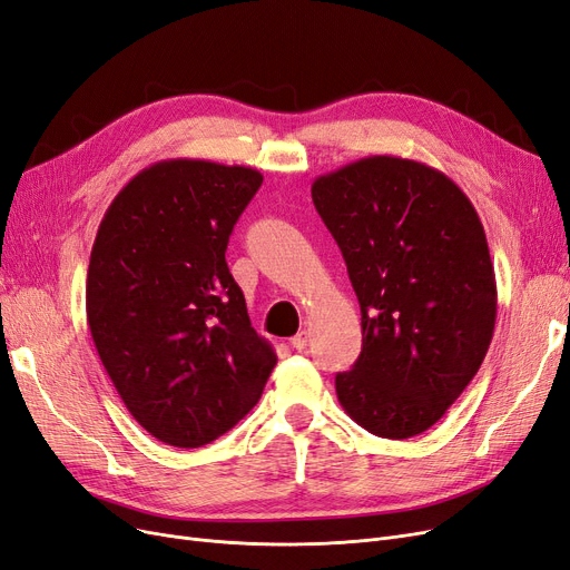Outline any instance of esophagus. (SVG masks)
Returning <instances> with one entry per match:
<instances>
[{
  "mask_svg": "<svg viewBox=\"0 0 570 570\" xmlns=\"http://www.w3.org/2000/svg\"><path fill=\"white\" fill-rule=\"evenodd\" d=\"M289 346H292L294 351H304V348L308 346V335H306V332H299V335H294V337L289 340Z\"/></svg>",
  "mask_w": 570,
  "mask_h": 570,
  "instance_id": "obj_1",
  "label": "esophagus"
}]
</instances>
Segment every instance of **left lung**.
<instances>
[{"label":"left lung","mask_w":570,"mask_h":570,"mask_svg":"<svg viewBox=\"0 0 570 570\" xmlns=\"http://www.w3.org/2000/svg\"><path fill=\"white\" fill-rule=\"evenodd\" d=\"M311 198L361 304L363 351L335 377L337 399L370 434L417 436L493 340L498 285L479 214L443 171L394 155L318 176Z\"/></svg>","instance_id":"obj_1"}]
</instances>
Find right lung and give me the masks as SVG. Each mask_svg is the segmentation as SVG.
Wrapping results in <instances>:
<instances>
[{
  "mask_svg": "<svg viewBox=\"0 0 570 570\" xmlns=\"http://www.w3.org/2000/svg\"><path fill=\"white\" fill-rule=\"evenodd\" d=\"M262 181L252 167L160 160L115 195L98 226L91 340L131 417L167 445L224 436L278 361L226 264L230 230Z\"/></svg>",
  "mask_w": 570,
  "mask_h": 570,
  "instance_id": "add662e5",
  "label": "right lung"
}]
</instances>
